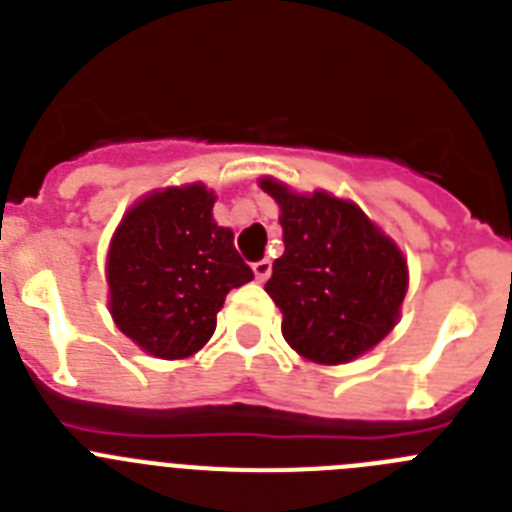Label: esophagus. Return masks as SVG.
Returning a JSON list of instances; mask_svg holds the SVG:
<instances>
[{
  "label": "esophagus",
  "mask_w": 512,
  "mask_h": 512,
  "mask_svg": "<svg viewBox=\"0 0 512 512\" xmlns=\"http://www.w3.org/2000/svg\"><path fill=\"white\" fill-rule=\"evenodd\" d=\"M251 269H253V277H256V282H266V279H269V274H271V261L269 259L256 261Z\"/></svg>",
  "instance_id": "esophagus-1"
}]
</instances>
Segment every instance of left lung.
<instances>
[{"mask_svg": "<svg viewBox=\"0 0 512 512\" xmlns=\"http://www.w3.org/2000/svg\"><path fill=\"white\" fill-rule=\"evenodd\" d=\"M259 187L279 207L284 253L266 292L282 310V336L302 359L338 366L369 354L397 325L408 259L356 202L295 192L274 176Z\"/></svg>", "mask_w": 512, "mask_h": 512, "instance_id": "8db88e82", "label": "left lung"}]
</instances>
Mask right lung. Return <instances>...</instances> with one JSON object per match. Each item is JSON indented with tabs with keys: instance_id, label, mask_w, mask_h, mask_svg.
I'll return each instance as SVG.
<instances>
[{
	"instance_id": "right-lung-1",
	"label": "right lung",
	"mask_w": 512,
	"mask_h": 512,
	"mask_svg": "<svg viewBox=\"0 0 512 512\" xmlns=\"http://www.w3.org/2000/svg\"><path fill=\"white\" fill-rule=\"evenodd\" d=\"M217 194L202 182L158 187L122 215L107 248V310L148 356H194L215 333L230 289L253 271L215 223Z\"/></svg>"
}]
</instances>
